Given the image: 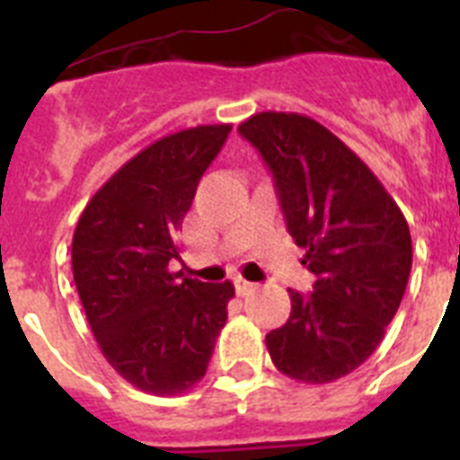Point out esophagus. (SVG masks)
Segmentation results:
<instances>
[{"label":"esophagus","instance_id":"esophagus-1","mask_svg":"<svg viewBox=\"0 0 460 460\" xmlns=\"http://www.w3.org/2000/svg\"><path fill=\"white\" fill-rule=\"evenodd\" d=\"M233 283H234V290H237L239 296H246V295H251V292L255 290L253 283H251V280H246V279H242V276H234Z\"/></svg>","mask_w":460,"mask_h":460}]
</instances>
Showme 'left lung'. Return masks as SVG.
Segmentation results:
<instances>
[{
  "instance_id": "left-lung-1",
  "label": "left lung",
  "mask_w": 460,
  "mask_h": 460,
  "mask_svg": "<svg viewBox=\"0 0 460 460\" xmlns=\"http://www.w3.org/2000/svg\"><path fill=\"white\" fill-rule=\"evenodd\" d=\"M274 177L288 233L306 249L313 292L267 334L280 373L308 385L361 367L396 315L412 267L405 217L368 165L311 117L260 112L239 126Z\"/></svg>"
}]
</instances>
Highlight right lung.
<instances>
[{"instance_id":"add662e5","label":"right lung","mask_w":460,"mask_h":460,"mask_svg":"<svg viewBox=\"0 0 460 460\" xmlns=\"http://www.w3.org/2000/svg\"><path fill=\"white\" fill-rule=\"evenodd\" d=\"M230 124L172 133L121 165L84 207L73 234V279L108 364L133 387L184 394L205 377L234 296L168 270L198 181Z\"/></svg>"}]
</instances>
